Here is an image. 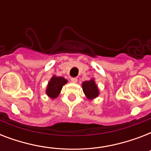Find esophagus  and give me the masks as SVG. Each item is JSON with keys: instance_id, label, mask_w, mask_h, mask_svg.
Listing matches in <instances>:
<instances>
[{"instance_id": "34e87169", "label": "esophagus", "mask_w": 151, "mask_h": 151, "mask_svg": "<svg viewBox=\"0 0 151 151\" xmlns=\"http://www.w3.org/2000/svg\"><path fill=\"white\" fill-rule=\"evenodd\" d=\"M70 81H71V82H72V83H76L77 81H78V79H77L76 78H72L70 79Z\"/></svg>"}]
</instances>
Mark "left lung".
<instances>
[{"mask_svg": "<svg viewBox=\"0 0 151 151\" xmlns=\"http://www.w3.org/2000/svg\"><path fill=\"white\" fill-rule=\"evenodd\" d=\"M81 87L85 96L89 100H93L99 96V88L95 81L94 78L84 81L81 85Z\"/></svg>", "mask_w": 151, "mask_h": 151, "instance_id": "left-lung-1", "label": "left lung"}]
</instances>
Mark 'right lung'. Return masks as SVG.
Segmentation results:
<instances>
[{"instance_id": "add662e5", "label": "right lung", "mask_w": 151, "mask_h": 151, "mask_svg": "<svg viewBox=\"0 0 151 151\" xmlns=\"http://www.w3.org/2000/svg\"><path fill=\"white\" fill-rule=\"evenodd\" d=\"M68 82L66 78L63 77H58L56 75H53L51 78L50 81H48L47 88H46L45 93L50 99H56L59 96V93L61 92L62 88L66 83Z\"/></svg>"}]
</instances>
